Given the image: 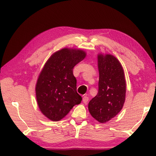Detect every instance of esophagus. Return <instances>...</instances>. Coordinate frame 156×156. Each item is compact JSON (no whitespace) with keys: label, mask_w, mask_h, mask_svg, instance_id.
<instances>
[{"label":"esophagus","mask_w":156,"mask_h":156,"mask_svg":"<svg viewBox=\"0 0 156 156\" xmlns=\"http://www.w3.org/2000/svg\"><path fill=\"white\" fill-rule=\"evenodd\" d=\"M88 100H89V98L87 96H84L83 98V102L84 103H87V102H88Z\"/></svg>","instance_id":"34e87169"}]
</instances>
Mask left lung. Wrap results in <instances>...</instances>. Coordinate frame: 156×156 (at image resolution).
I'll return each instance as SVG.
<instances>
[{"mask_svg": "<svg viewBox=\"0 0 156 156\" xmlns=\"http://www.w3.org/2000/svg\"><path fill=\"white\" fill-rule=\"evenodd\" d=\"M98 92L89 102L92 117L107 122L119 113L125 103L126 82L122 65L112 55L98 56Z\"/></svg>", "mask_w": 156, "mask_h": 156, "instance_id": "8db88e82", "label": "left lung"}]
</instances>
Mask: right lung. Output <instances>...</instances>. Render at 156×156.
<instances>
[{
  "label": "right lung",
  "mask_w": 156,
  "mask_h": 156,
  "mask_svg": "<svg viewBox=\"0 0 156 156\" xmlns=\"http://www.w3.org/2000/svg\"><path fill=\"white\" fill-rule=\"evenodd\" d=\"M85 56L83 50L64 48L55 52L44 65L37 80L36 95L39 109L49 120L62 119L81 102L73 69Z\"/></svg>",
  "instance_id": "1"
}]
</instances>
